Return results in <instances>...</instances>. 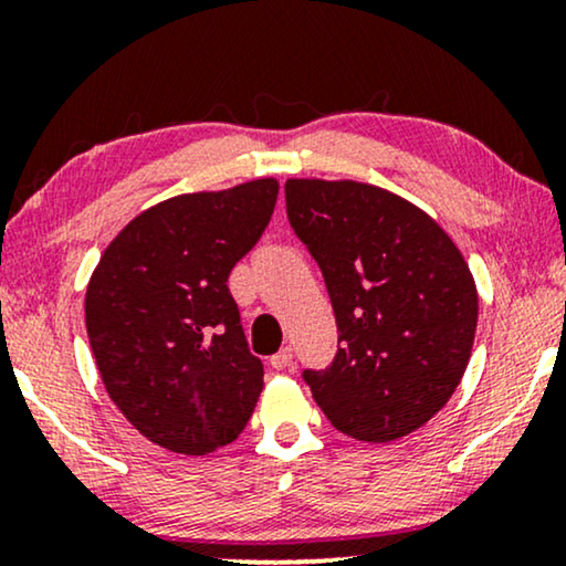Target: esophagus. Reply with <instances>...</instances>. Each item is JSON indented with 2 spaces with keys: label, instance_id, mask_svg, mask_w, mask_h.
<instances>
[{
  "label": "esophagus",
  "instance_id": "obj_1",
  "mask_svg": "<svg viewBox=\"0 0 566 566\" xmlns=\"http://www.w3.org/2000/svg\"><path fill=\"white\" fill-rule=\"evenodd\" d=\"M291 363H293V350H291V347H281V350H277L273 358H270V366H273L275 370L291 368Z\"/></svg>",
  "mask_w": 566,
  "mask_h": 566
}]
</instances>
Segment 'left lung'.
<instances>
[{
  "label": "left lung",
  "instance_id": "left-lung-1",
  "mask_svg": "<svg viewBox=\"0 0 566 566\" xmlns=\"http://www.w3.org/2000/svg\"><path fill=\"white\" fill-rule=\"evenodd\" d=\"M285 211L319 265L337 319L329 368L304 370L339 432L389 443L422 428L461 384L479 298L471 270L428 213L355 180H289Z\"/></svg>",
  "mask_w": 566,
  "mask_h": 566
}]
</instances>
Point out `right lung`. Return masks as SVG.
Masks as SVG:
<instances>
[{"label": "right lung", "instance_id": "right-lung-1", "mask_svg": "<svg viewBox=\"0 0 566 566\" xmlns=\"http://www.w3.org/2000/svg\"><path fill=\"white\" fill-rule=\"evenodd\" d=\"M275 200L273 177L161 200L107 244L90 277L84 319L105 389L167 451L229 446L254 412L262 360L227 281Z\"/></svg>", "mask_w": 566, "mask_h": 566}]
</instances>
